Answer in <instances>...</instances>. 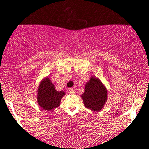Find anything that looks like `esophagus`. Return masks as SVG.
<instances>
[{"label": "esophagus", "mask_w": 149, "mask_h": 149, "mask_svg": "<svg viewBox=\"0 0 149 149\" xmlns=\"http://www.w3.org/2000/svg\"><path fill=\"white\" fill-rule=\"evenodd\" d=\"M69 91L70 92V93H74V88H70L69 89Z\"/></svg>", "instance_id": "34e87169"}]
</instances>
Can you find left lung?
I'll list each match as a JSON object with an SVG mask.
<instances>
[{"instance_id": "obj_1", "label": "left lung", "mask_w": 149, "mask_h": 149, "mask_svg": "<svg viewBox=\"0 0 149 149\" xmlns=\"http://www.w3.org/2000/svg\"><path fill=\"white\" fill-rule=\"evenodd\" d=\"M107 89L96 77L91 76L84 86L81 97L84 104L93 111H100L107 100Z\"/></svg>"}]
</instances>
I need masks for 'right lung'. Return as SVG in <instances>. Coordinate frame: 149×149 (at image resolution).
<instances>
[{
    "mask_svg": "<svg viewBox=\"0 0 149 149\" xmlns=\"http://www.w3.org/2000/svg\"><path fill=\"white\" fill-rule=\"evenodd\" d=\"M65 95L63 91L56 90L55 86L48 77L42 79L37 89V102L45 111H51L61 104V99Z\"/></svg>",
    "mask_w": 149,
    "mask_h": 149,
    "instance_id": "obj_1",
    "label": "right lung"
}]
</instances>
